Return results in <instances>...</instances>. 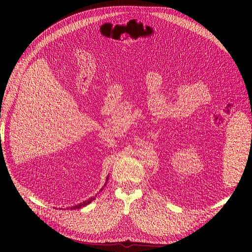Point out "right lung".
Returning a JSON list of instances; mask_svg holds the SVG:
<instances>
[{"label": "right lung", "instance_id": "1", "mask_svg": "<svg viewBox=\"0 0 252 252\" xmlns=\"http://www.w3.org/2000/svg\"><path fill=\"white\" fill-rule=\"evenodd\" d=\"M94 199H95V197H91L89 200H85V201H83V202H81V203H79V205H77V206L70 207L69 209H70V210H76V209H80V208H82V207H84V206L89 205V203H90V202H92Z\"/></svg>", "mask_w": 252, "mask_h": 252}]
</instances>
